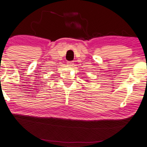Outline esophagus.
Segmentation results:
<instances>
[{
	"label": "esophagus",
	"instance_id": "34e87169",
	"mask_svg": "<svg viewBox=\"0 0 147 147\" xmlns=\"http://www.w3.org/2000/svg\"><path fill=\"white\" fill-rule=\"evenodd\" d=\"M67 63L69 66H72V65H73V64H74V62L73 61H67Z\"/></svg>",
	"mask_w": 147,
	"mask_h": 147
}]
</instances>
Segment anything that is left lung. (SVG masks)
I'll list each match as a JSON object with an SVG mask.
<instances>
[{
    "label": "left lung",
    "instance_id": "left-lung-1",
    "mask_svg": "<svg viewBox=\"0 0 147 147\" xmlns=\"http://www.w3.org/2000/svg\"><path fill=\"white\" fill-rule=\"evenodd\" d=\"M86 81H87V80H86Z\"/></svg>",
    "mask_w": 147,
    "mask_h": 147
}]
</instances>
